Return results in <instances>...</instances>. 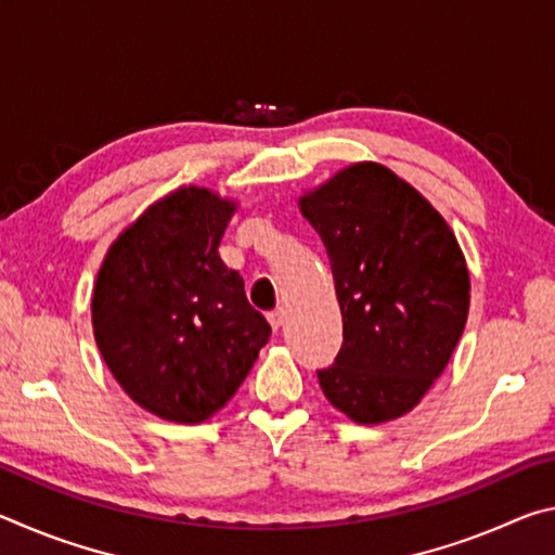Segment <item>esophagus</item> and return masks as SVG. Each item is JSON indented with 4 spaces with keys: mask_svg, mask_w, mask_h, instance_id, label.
<instances>
[{
    "mask_svg": "<svg viewBox=\"0 0 555 555\" xmlns=\"http://www.w3.org/2000/svg\"><path fill=\"white\" fill-rule=\"evenodd\" d=\"M267 318H269V325L274 327V331H279V327L286 321V308H276V311H271Z\"/></svg>",
    "mask_w": 555,
    "mask_h": 555,
    "instance_id": "34e87169",
    "label": "esophagus"
}]
</instances>
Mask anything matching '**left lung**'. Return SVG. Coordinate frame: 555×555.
<instances>
[{"label": "left lung", "mask_w": 555, "mask_h": 555, "mask_svg": "<svg viewBox=\"0 0 555 555\" xmlns=\"http://www.w3.org/2000/svg\"><path fill=\"white\" fill-rule=\"evenodd\" d=\"M331 259L343 347L318 372L362 426L409 413L443 374L469 311L465 255L443 215L391 168L345 166L298 198Z\"/></svg>", "instance_id": "left-lung-1"}]
</instances>
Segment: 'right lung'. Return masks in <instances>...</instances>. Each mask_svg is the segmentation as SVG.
Masks as SVG:
<instances>
[{
  "mask_svg": "<svg viewBox=\"0 0 555 555\" xmlns=\"http://www.w3.org/2000/svg\"><path fill=\"white\" fill-rule=\"evenodd\" d=\"M234 210L210 188H176L119 232L92 288V333L112 377L173 424L218 413L271 335L220 259Z\"/></svg>",
  "mask_w": 555,
  "mask_h": 555,
  "instance_id": "1",
  "label": "right lung"
}]
</instances>
